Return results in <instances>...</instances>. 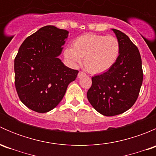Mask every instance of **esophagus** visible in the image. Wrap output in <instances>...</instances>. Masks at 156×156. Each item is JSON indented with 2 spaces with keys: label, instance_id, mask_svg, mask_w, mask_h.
I'll use <instances>...</instances> for the list:
<instances>
[{
  "label": "esophagus",
  "instance_id": "esophagus-1",
  "mask_svg": "<svg viewBox=\"0 0 156 156\" xmlns=\"http://www.w3.org/2000/svg\"><path fill=\"white\" fill-rule=\"evenodd\" d=\"M85 75H86V74H85V73H84V72H82V71H80V72H78V77H79V78H80V77H82V76H85Z\"/></svg>",
  "mask_w": 156,
  "mask_h": 156
}]
</instances>
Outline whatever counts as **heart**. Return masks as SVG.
Listing matches in <instances>:
<instances>
[{
	"label": "heart",
	"mask_w": 156,
	"mask_h": 156,
	"mask_svg": "<svg viewBox=\"0 0 156 156\" xmlns=\"http://www.w3.org/2000/svg\"><path fill=\"white\" fill-rule=\"evenodd\" d=\"M121 52L119 39L114 36L85 34L76 37L72 48L65 50L64 55L73 64H78L84 58V64L88 72L103 73L117 62Z\"/></svg>",
	"instance_id": "heart-1"
}]
</instances>
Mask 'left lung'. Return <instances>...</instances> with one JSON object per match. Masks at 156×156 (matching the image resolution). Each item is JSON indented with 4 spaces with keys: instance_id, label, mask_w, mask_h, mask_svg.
Returning <instances> with one entry per match:
<instances>
[{
    "instance_id": "obj_1",
    "label": "left lung",
    "mask_w": 156,
    "mask_h": 156,
    "mask_svg": "<svg viewBox=\"0 0 156 156\" xmlns=\"http://www.w3.org/2000/svg\"><path fill=\"white\" fill-rule=\"evenodd\" d=\"M121 44L117 62L101 75L92 77L87 97L100 114L114 116L133 106L137 100L144 78L140 53L128 36L114 29Z\"/></svg>"
}]
</instances>
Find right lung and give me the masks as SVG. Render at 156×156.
<instances>
[{"label":"right lung","mask_w":156,"mask_h":156,"mask_svg":"<svg viewBox=\"0 0 156 156\" xmlns=\"http://www.w3.org/2000/svg\"><path fill=\"white\" fill-rule=\"evenodd\" d=\"M68 33L44 26L19 49L14 59L16 90L22 103L33 111L44 113L56 107L76 78L78 71L66 67L57 57Z\"/></svg>","instance_id":"obj_1"}]
</instances>
